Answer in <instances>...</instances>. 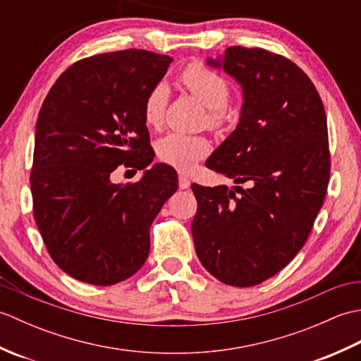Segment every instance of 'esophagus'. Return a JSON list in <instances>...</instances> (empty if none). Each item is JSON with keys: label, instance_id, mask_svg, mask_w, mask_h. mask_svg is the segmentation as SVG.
I'll return each instance as SVG.
<instances>
[{"label": "esophagus", "instance_id": "1", "mask_svg": "<svg viewBox=\"0 0 361 361\" xmlns=\"http://www.w3.org/2000/svg\"><path fill=\"white\" fill-rule=\"evenodd\" d=\"M189 186H190V180L188 178L186 175L180 173V175H178V188H180V189H188Z\"/></svg>", "mask_w": 361, "mask_h": 361}]
</instances>
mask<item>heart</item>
Instances as JSON below:
<instances>
[{
  "label": "heart",
  "mask_w": 361,
  "mask_h": 361,
  "mask_svg": "<svg viewBox=\"0 0 361 361\" xmlns=\"http://www.w3.org/2000/svg\"><path fill=\"white\" fill-rule=\"evenodd\" d=\"M180 82L190 94L202 101L206 109L204 122L212 130H221L229 119L226 106L231 101L229 82L200 62H190L180 74ZM169 101V91L158 83L145 94L142 114L149 127L157 128L164 121ZM209 153V142L203 136H190L185 133H169L157 142V155L163 163L173 166L180 171H189L197 161Z\"/></svg>",
  "instance_id": "b5f03b06"
}]
</instances>
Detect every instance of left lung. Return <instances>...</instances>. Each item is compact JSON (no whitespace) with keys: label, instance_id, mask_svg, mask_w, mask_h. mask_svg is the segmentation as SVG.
Instances as JSON below:
<instances>
[{"label":"left lung","instance_id":"left-lung-1","mask_svg":"<svg viewBox=\"0 0 361 361\" xmlns=\"http://www.w3.org/2000/svg\"><path fill=\"white\" fill-rule=\"evenodd\" d=\"M221 66L245 101L239 126L206 166L250 188L237 197L228 186L194 183L192 235L212 276L251 287L281 271L315 224L331 176L327 119L309 75L281 54L231 46Z\"/></svg>","mask_w":361,"mask_h":361}]
</instances>
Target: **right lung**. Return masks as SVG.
Returning <instances> with one entry per match:
<instances>
[{
  "label": "right lung",
  "instance_id": "right-lung-1",
  "mask_svg": "<svg viewBox=\"0 0 361 361\" xmlns=\"http://www.w3.org/2000/svg\"><path fill=\"white\" fill-rule=\"evenodd\" d=\"M171 62L144 49L96 54L44 97L30 169L34 219L51 259L74 279L113 286L149 256L150 225L175 194L176 172L155 164L124 186L110 173L153 161L142 105Z\"/></svg>",
  "mask_w": 361,
  "mask_h": 361
}]
</instances>
